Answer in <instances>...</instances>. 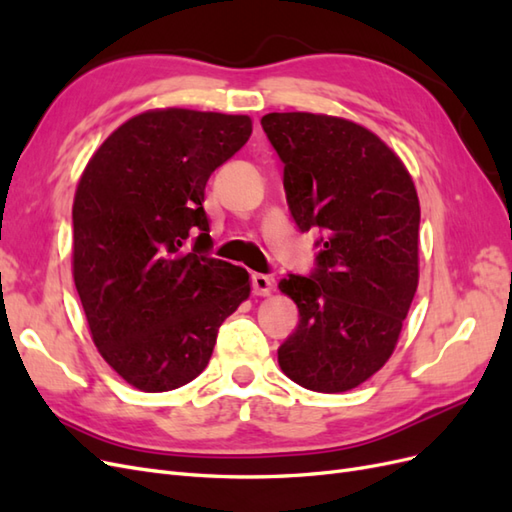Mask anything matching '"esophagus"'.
<instances>
[{
	"instance_id": "34e87169",
	"label": "esophagus",
	"mask_w": 512,
	"mask_h": 512,
	"mask_svg": "<svg viewBox=\"0 0 512 512\" xmlns=\"http://www.w3.org/2000/svg\"><path fill=\"white\" fill-rule=\"evenodd\" d=\"M273 284H275V280L271 275H265V273L252 275V290H254V294H258V297H267V294H271Z\"/></svg>"
}]
</instances>
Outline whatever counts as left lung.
<instances>
[{"instance_id":"8db88e82","label":"left lung","mask_w":512,"mask_h":512,"mask_svg":"<svg viewBox=\"0 0 512 512\" xmlns=\"http://www.w3.org/2000/svg\"><path fill=\"white\" fill-rule=\"evenodd\" d=\"M260 123L284 162L294 222L322 230L316 269L280 282L299 307V327L277 361L303 389L344 393L389 361L414 299V181L397 153L354 121L269 113Z\"/></svg>"}]
</instances>
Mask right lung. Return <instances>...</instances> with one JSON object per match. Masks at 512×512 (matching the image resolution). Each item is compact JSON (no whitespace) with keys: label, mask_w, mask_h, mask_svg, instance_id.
<instances>
[{"label":"right lung","mask_w":512,"mask_h":512,"mask_svg":"<svg viewBox=\"0 0 512 512\" xmlns=\"http://www.w3.org/2000/svg\"><path fill=\"white\" fill-rule=\"evenodd\" d=\"M250 134L247 115L158 108L119 126L83 170L74 286L102 359L138 391L192 382L222 322L250 297V273L209 256L203 207L211 173Z\"/></svg>","instance_id":"1"}]
</instances>
